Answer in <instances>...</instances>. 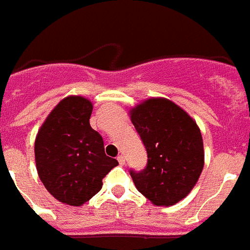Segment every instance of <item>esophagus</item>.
I'll use <instances>...</instances> for the list:
<instances>
[{
  "mask_svg": "<svg viewBox=\"0 0 250 250\" xmlns=\"http://www.w3.org/2000/svg\"><path fill=\"white\" fill-rule=\"evenodd\" d=\"M118 162H119V164H121V166H125V155H119V157H118Z\"/></svg>",
  "mask_w": 250,
  "mask_h": 250,
  "instance_id": "1",
  "label": "esophagus"
}]
</instances>
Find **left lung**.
Listing matches in <instances>:
<instances>
[{
    "instance_id": "left-lung-1",
    "label": "left lung",
    "mask_w": 250,
    "mask_h": 250,
    "mask_svg": "<svg viewBox=\"0 0 250 250\" xmlns=\"http://www.w3.org/2000/svg\"><path fill=\"white\" fill-rule=\"evenodd\" d=\"M129 117L147 153L143 171H129L136 188L154 206H173L188 195L204 167L200 129L182 107L163 97L136 105Z\"/></svg>"
}]
</instances>
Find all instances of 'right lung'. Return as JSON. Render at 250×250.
<instances>
[{"mask_svg": "<svg viewBox=\"0 0 250 250\" xmlns=\"http://www.w3.org/2000/svg\"><path fill=\"white\" fill-rule=\"evenodd\" d=\"M92 103L62 99L48 114L34 143L41 181L56 200L79 207L96 195L118 160L106 157L100 133L90 125Z\"/></svg>", "mask_w": 250, "mask_h": 250, "instance_id": "1", "label": "right lung"}]
</instances>
